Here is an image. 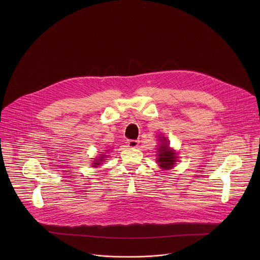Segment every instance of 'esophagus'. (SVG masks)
Masks as SVG:
<instances>
[{"label": "esophagus", "instance_id": "obj_1", "mask_svg": "<svg viewBox=\"0 0 260 260\" xmlns=\"http://www.w3.org/2000/svg\"><path fill=\"white\" fill-rule=\"evenodd\" d=\"M126 143H127L128 147H130V148H135V147L138 146L139 141H138V140H127Z\"/></svg>", "mask_w": 260, "mask_h": 260}]
</instances>
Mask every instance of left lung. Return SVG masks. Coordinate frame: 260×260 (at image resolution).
I'll use <instances>...</instances> for the list:
<instances>
[{
  "mask_svg": "<svg viewBox=\"0 0 260 260\" xmlns=\"http://www.w3.org/2000/svg\"><path fill=\"white\" fill-rule=\"evenodd\" d=\"M163 140L162 144H160L161 146H159L158 148V163L159 166H161L163 169H169L174 167L173 165L176 162V158L177 156H175L176 153H174L173 150H170L168 146V141H166V139L163 137L161 138Z\"/></svg>",
  "mask_w": 260,
  "mask_h": 260,
  "instance_id": "8db88e82",
  "label": "left lung"
}]
</instances>
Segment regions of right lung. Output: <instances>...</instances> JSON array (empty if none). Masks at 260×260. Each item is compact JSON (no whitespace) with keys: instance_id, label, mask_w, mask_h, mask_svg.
Listing matches in <instances>:
<instances>
[{"instance_id":"1","label":"right lung","mask_w":260,"mask_h":260,"mask_svg":"<svg viewBox=\"0 0 260 260\" xmlns=\"http://www.w3.org/2000/svg\"><path fill=\"white\" fill-rule=\"evenodd\" d=\"M103 158H104V157H100V159H99V160H97V161H95L94 163H92V164L94 165V167H97L98 165H100V163L103 161Z\"/></svg>"}]
</instances>
